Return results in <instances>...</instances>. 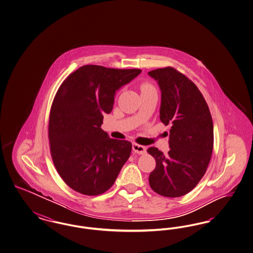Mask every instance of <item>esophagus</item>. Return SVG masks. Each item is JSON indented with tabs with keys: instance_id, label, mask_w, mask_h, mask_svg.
<instances>
[{
	"instance_id": "34e87169",
	"label": "esophagus",
	"mask_w": 253,
	"mask_h": 253,
	"mask_svg": "<svg viewBox=\"0 0 253 253\" xmlns=\"http://www.w3.org/2000/svg\"><path fill=\"white\" fill-rule=\"evenodd\" d=\"M132 151L137 154H145L146 153V148L145 146H140L137 144H132Z\"/></svg>"
}]
</instances>
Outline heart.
I'll return each mask as SVG.
<instances>
[{"instance_id":"obj_1","label":"heart","mask_w":253,"mask_h":253,"mask_svg":"<svg viewBox=\"0 0 253 253\" xmlns=\"http://www.w3.org/2000/svg\"><path fill=\"white\" fill-rule=\"evenodd\" d=\"M149 88H152L151 86L149 84H145L142 85V87H141V90L143 91V90H146V89H149Z\"/></svg>"}]
</instances>
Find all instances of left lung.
<instances>
[{
  "mask_svg": "<svg viewBox=\"0 0 253 253\" xmlns=\"http://www.w3.org/2000/svg\"><path fill=\"white\" fill-rule=\"evenodd\" d=\"M148 75L161 89L160 119L170 125L168 154L157 147L147 149L156 160L149 184L163 197H182L206 172L213 148L212 119L198 87L176 69H155Z\"/></svg>",
  "mask_w": 253,
  "mask_h": 253,
  "instance_id": "left-lung-1",
  "label": "left lung"
}]
</instances>
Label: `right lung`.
Masks as SVG:
<instances>
[{
	"label": "right lung",
	"instance_id": "obj_1",
	"mask_svg": "<svg viewBox=\"0 0 253 253\" xmlns=\"http://www.w3.org/2000/svg\"><path fill=\"white\" fill-rule=\"evenodd\" d=\"M141 72L87 65L59 87L49 119L50 149L59 175L73 190L96 196L115 183L131 144L111 139L101 125L113 109L117 91Z\"/></svg>",
	"mask_w": 253,
	"mask_h": 253
}]
</instances>
